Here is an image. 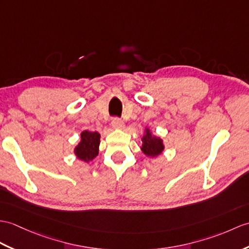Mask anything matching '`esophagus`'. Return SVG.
<instances>
[{"mask_svg":"<svg viewBox=\"0 0 249 249\" xmlns=\"http://www.w3.org/2000/svg\"><path fill=\"white\" fill-rule=\"evenodd\" d=\"M111 126L113 128H123L124 122L120 118H113L111 121Z\"/></svg>","mask_w":249,"mask_h":249,"instance_id":"1","label":"esophagus"}]
</instances>
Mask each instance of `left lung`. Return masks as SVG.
I'll list each match as a JSON object with an SVG mask.
<instances>
[{
	"label": "left lung",
	"mask_w": 249,
	"mask_h": 249,
	"mask_svg": "<svg viewBox=\"0 0 249 249\" xmlns=\"http://www.w3.org/2000/svg\"><path fill=\"white\" fill-rule=\"evenodd\" d=\"M143 141V145H142V152L149 156V157H155L159 154H161V152L163 151V143L161 141V139L153 137L151 135L149 130L146 129V134L142 138Z\"/></svg>",
	"instance_id": "obj_1"
}]
</instances>
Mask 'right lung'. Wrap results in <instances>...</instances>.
I'll return each mask as SVG.
<instances>
[{"mask_svg":"<svg viewBox=\"0 0 249 249\" xmlns=\"http://www.w3.org/2000/svg\"><path fill=\"white\" fill-rule=\"evenodd\" d=\"M100 134L94 131L85 130L82 132V140L75 148V154L80 160L88 162L93 160L98 154V145H100Z\"/></svg>","mask_w":249,"mask_h":249,"instance_id":"obj_1","label":"right lung"}]
</instances>
